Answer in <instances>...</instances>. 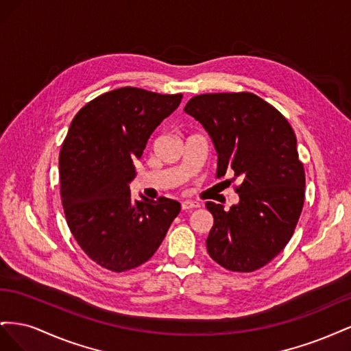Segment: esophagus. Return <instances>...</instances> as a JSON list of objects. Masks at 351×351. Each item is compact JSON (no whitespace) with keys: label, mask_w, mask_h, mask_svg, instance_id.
<instances>
[{"label":"esophagus","mask_w":351,"mask_h":351,"mask_svg":"<svg viewBox=\"0 0 351 351\" xmlns=\"http://www.w3.org/2000/svg\"><path fill=\"white\" fill-rule=\"evenodd\" d=\"M199 206H200V204H199V202H196V200H184V202H182V209L183 210L196 209Z\"/></svg>","instance_id":"34e87169"}]
</instances>
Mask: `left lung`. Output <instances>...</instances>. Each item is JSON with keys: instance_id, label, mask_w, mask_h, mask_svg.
<instances>
[{"instance_id": "obj_1", "label": "left lung", "mask_w": 351, "mask_h": 351, "mask_svg": "<svg viewBox=\"0 0 351 351\" xmlns=\"http://www.w3.org/2000/svg\"><path fill=\"white\" fill-rule=\"evenodd\" d=\"M186 114L202 124L215 147L217 177L232 169L239 202H206L214 217L206 249L221 267L252 272L271 262L290 241L304 202V168L295 134L272 105L249 92L205 93Z\"/></svg>"}]
</instances>
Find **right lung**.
Masks as SVG:
<instances>
[{"mask_svg": "<svg viewBox=\"0 0 351 351\" xmlns=\"http://www.w3.org/2000/svg\"><path fill=\"white\" fill-rule=\"evenodd\" d=\"M182 98V93L114 89L84 105L70 124L60 152L66 219L83 252L110 271L149 261L178 215L177 200H136L130 183L133 161L142 158L151 134Z\"/></svg>", "mask_w": 351, "mask_h": 351, "instance_id": "obj_1", "label": "right lung"}]
</instances>
